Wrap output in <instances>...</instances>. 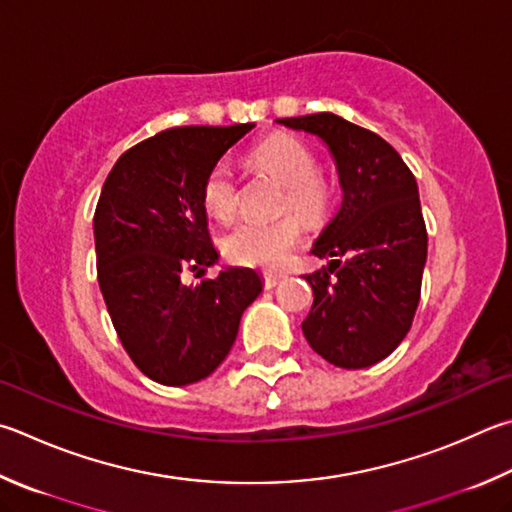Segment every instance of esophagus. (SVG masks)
Wrapping results in <instances>:
<instances>
[{
    "instance_id": "34e87169",
    "label": "esophagus",
    "mask_w": 512,
    "mask_h": 512,
    "mask_svg": "<svg viewBox=\"0 0 512 512\" xmlns=\"http://www.w3.org/2000/svg\"><path fill=\"white\" fill-rule=\"evenodd\" d=\"M284 280V275H277V273H264V286L266 288H275Z\"/></svg>"
}]
</instances>
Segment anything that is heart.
<instances>
[{
    "label": "heart",
    "instance_id": "b5f03b06",
    "mask_svg": "<svg viewBox=\"0 0 512 512\" xmlns=\"http://www.w3.org/2000/svg\"><path fill=\"white\" fill-rule=\"evenodd\" d=\"M253 159L284 183L282 208H295L306 219H322L331 210L333 183L318 172V159L300 138L277 134L257 145ZM203 206L217 219L237 210V179L228 161L210 167L201 190ZM302 239V219L284 212L275 219H241L221 239L226 257L235 264L280 268L291 259Z\"/></svg>",
    "mask_w": 512,
    "mask_h": 512
}]
</instances>
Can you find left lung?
I'll list each match as a JSON object with an SVG mask.
<instances>
[{
    "label": "left lung",
    "mask_w": 512,
    "mask_h": 512,
    "mask_svg": "<svg viewBox=\"0 0 512 512\" xmlns=\"http://www.w3.org/2000/svg\"><path fill=\"white\" fill-rule=\"evenodd\" d=\"M277 123L322 138L342 188L311 250L331 262L304 275L313 288L304 338L331 365L371 367L401 345L421 300L427 230L416 179L387 141L329 111Z\"/></svg>",
    "instance_id": "8db88e82"
}]
</instances>
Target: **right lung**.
<instances>
[{
    "label": "right lung",
    "instance_id": "1",
    "mask_svg": "<svg viewBox=\"0 0 512 512\" xmlns=\"http://www.w3.org/2000/svg\"><path fill=\"white\" fill-rule=\"evenodd\" d=\"M253 123L174 127L127 150L102 185L96 266L114 329L154 383L183 387L215 371L235 345L239 320L262 293L253 268L226 266L185 286V268L219 262L210 241L203 181Z\"/></svg>",
    "mask_w": 512,
    "mask_h": 512
}]
</instances>
